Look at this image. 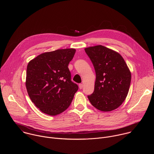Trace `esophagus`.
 Segmentation results:
<instances>
[{
    "mask_svg": "<svg viewBox=\"0 0 154 154\" xmlns=\"http://www.w3.org/2000/svg\"><path fill=\"white\" fill-rule=\"evenodd\" d=\"M82 87H83V85H82V83H81V84L79 85V89H82Z\"/></svg>",
    "mask_w": 154,
    "mask_h": 154,
    "instance_id": "obj_1",
    "label": "esophagus"
}]
</instances>
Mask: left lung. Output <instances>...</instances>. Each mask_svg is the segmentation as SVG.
Returning <instances> with one entry per match:
<instances>
[{
  "mask_svg": "<svg viewBox=\"0 0 154 154\" xmlns=\"http://www.w3.org/2000/svg\"><path fill=\"white\" fill-rule=\"evenodd\" d=\"M95 69L94 90L88 97L98 110L110 112L125 100L131 83V75L120 54L99 45L85 49Z\"/></svg>",
  "mask_w": 154,
  "mask_h": 154,
  "instance_id": "1",
  "label": "left lung"
}]
</instances>
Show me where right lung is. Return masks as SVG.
I'll return each mask as SVG.
<instances>
[{"label":"right lung","mask_w":154,"mask_h":154,"mask_svg":"<svg viewBox=\"0 0 154 154\" xmlns=\"http://www.w3.org/2000/svg\"><path fill=\"white\" fill-rule=\"evenodd\" d=\"M75 49L40 54L27 66L26 86L31 101L43 113L54 116L70 105L78 89L72 81L68 64Z\"/></svg>","instance_id":"add662e5"}]
</instances>
